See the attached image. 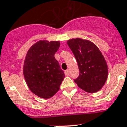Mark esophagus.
<instances>
[{
  "mask_svg": "<svg viewBox=\"0 0 127 127\" xmlns=\"http://www.w3.org/2000/svg\"><path fill=\"white\" fill-rule=\"evenodd\" d=\"M65 75L66 76H68L69 75V70H66V71H65Z\"/></svg>",
  "mask_w": 127,
  "mask_h": 127,
  "instance_id": "1",
  "label": "esophagus"
}]
</instances>
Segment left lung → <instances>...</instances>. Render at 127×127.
<instances>
[{
    "mask_svg": "<svg viewBox=\"0 0 127 127\" xmlns=\"http://www.w3.org/2000/svg\"><path fill=\"white\" fill-rule=\"evenodd\" d=\"M67 43L75 57L79 69V75L75 82L86 92L98 91L108 76L107 64L102 52L95 44L87 39H71Z\"/></svg>",
    "mask_w": 127,
    "mask_h": 127,
    "instance_id": "obj_1",
    "label": "left lung"
}]
</instances>
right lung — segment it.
<instances>
[{
  "mask_svg": "<svg viewBox=\"0 0 127 127\" xmlns=\"http://www.w3.org/2000/svg\"><path fill=\"white\" fill-rule=\"evenodd\" d=\"M60 42L40 40L29 48L24 64V76L31 91L42 98H49L59 90L65 75L55 59Z\"/></svg>",
  "mask_w": 127,
  "mask_h": 127,
  "instance_id": "add662e5",
  "label": "right lung"
}]
</instances>
